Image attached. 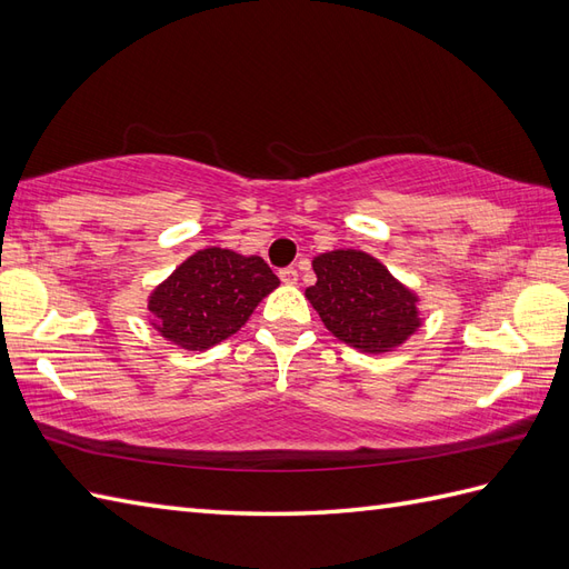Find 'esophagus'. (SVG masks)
Here are the masks:
<instances>
[{"instance_id": "esophagus-1", "label": "esophagus", "mask_w": 569, "mask_h": 569, "mask_svg": "<svg viewBox=\"0 0 569 569\" xmlns=\"http://www.w3.org/2000/svg\"><path fill=\"white\" fill-rule=\"evenodd\" d=\"M280 280L284 282V284H297V280H299V272H297V268H282L280 270Z\"/></svg>"}]
</instances>
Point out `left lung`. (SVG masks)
<instances>
[{
    "label": "left lung",
    "instance_id": "obj_1",
    "mask_svg": "<svg viewBox=\"0 0 569 569\" xmlns=\"http://www.w3.org/2000/svg\"><path fill=\"white\" fill-rule=\"evenodd\" d=\"M316 284L307 299L332 336L365 352H386L420 326L415 297L377 258L330 251L313 258Z\"/></svg>",
    "mask_w": 569,
    "mask_h": 569
}]
</instances>
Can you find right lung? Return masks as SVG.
Returning a JSON list of instances; mask_svg holds the SVG:
<instances>
[{
  "mask_svg": "<svg viewBox=\"0 0 569 569\" xmlns=\"http://www.w3.org/2000/svg\"><path fill=\"white\" fill-rule=\"evenodd\" d=\"M277 284L262 258L204 248L157 287L149 311L163 338L186 350H204L233 336Z\"/></svg>",
  "mask_w": 569,
  "mask_h": 569,
  "instance_id": "add662e5",
  "label": "right lung"
}]
</instances>
